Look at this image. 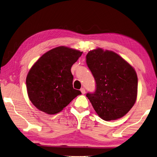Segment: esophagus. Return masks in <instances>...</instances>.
Masks as SVG:
<instances>
[{
  "instance_id": "esophagus-1",
  "label": "esophagus",
  "mask_w": 157,
  "mask_h": 157,
  "mask_svg": "<svg viewBox=\"0 0 157 157\" xmlns=\"http://www.w3.org/2000/svg\"><path fill=\"white\" fill-rule=\"evenodd\" d=\"M80 90H81V93H82L83 94H85V88H81V89H80Z\"/></svg>"
}]
</instances>
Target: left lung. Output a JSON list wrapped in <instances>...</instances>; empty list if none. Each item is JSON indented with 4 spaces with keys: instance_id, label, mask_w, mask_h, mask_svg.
<instances>
[{
    "instance_id": "left-lung-1",
    "label": "left lung",
    "mask_w": 157,
    "mask_h": 157,
    "mask_svg": "<svg viewBox=\"0 0 157 157\" xmlns=\"http://www.w3.org/2000/svg\"><path fill=\"white\" fill-rule=\"evenodd\" d=\"M86 62L95 81V91L86 97L99 116L116 120L134 105L138 79L133 68L117 54L98 48L90 51Z\"/></svg>"
}]
</instances>
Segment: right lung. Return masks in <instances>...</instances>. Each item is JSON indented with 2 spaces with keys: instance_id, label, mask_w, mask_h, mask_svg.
<instances>
[{
  "instance_id": "add662e5",
  "label": "right lung",
  "mask_w": 157,
  "mask_h": 157,
  "mask_svg": "<svg viewBox=\"0 0 157 157\" xmlns=\"http://www.w3.org/2000/svg\"><path fill=\"white\" fill-rule=\"evenodd\" d=\"M83 52L61 46L45 53L33 65L26 78L31 103L40 111L55 114L81 94L72 85V65Z\"/></svg>"
}]
</instances>
